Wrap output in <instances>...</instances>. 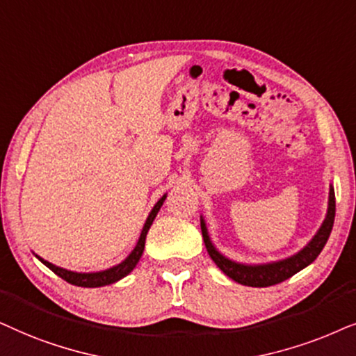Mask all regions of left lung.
I'll use <instances>...</instances> for the list:
<instances>
[{"label": "left lung", "mask_w": 356, "mask_h": 356, "mask_svg": "<svg viewBox=\"0 0 356 356\" xmlns=\"http://www.w3.org/2000/svg\"><path fill=\"white\" fill-rule=\"evenodd\" d=\"M335 220V193L334 187L330 186L329 188V203H327V213L324 221L317 233L312 236V239L307 243L301 250H298L296 254L290 255L286 259L273 260V262L267 264H243L236 262V260L222 255L220 250L215 248L213 241L208 233L207 221L205 218L200 216V226H202V234H203V243L210 254L213 262H215L220 270L231 280L241 283L245 286H255V288H265L277 285L288 280L293 275L300 272V270L306 268L307 265H311L317 259V255L321 254V250L324 249V245L329 239L330 231H332Z\"/></svg>", "instance_id": "1"}]
</instances>
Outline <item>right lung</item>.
Here are the masks:
<instances>
[{"mask_svg":"<svg viewBox=\"0 0 356 356\" xmlns=\"http://www.w3.org/2000/svg\"><path fill=\"white\" fill-rule=\"evenodd\" d=\"M165 197H168V193H164L163 197L159 198L158 202H156V205L153 207V210L149 211L148 218H146L145 221V226L143 229H141V234L138 238V243L134 248V250L127 255L125 259L122 260L120 264L113 265L111 268H106V270H99V272H73V270H68V268H63V267H56L49 260L39 257V255L35 254V257L40 260L42 264L45 265V267H49L51 272L58 275L60 278H63L71 285L74 286H83V288H99V286H106V285H112V283H115L118 280H122L123 277H127L131 270L136 267V264L140 262L141 255H143V250H145V241H146V234H148L151 225H153L156 215H158V211L161 210V207H163V203L165 200Z\"/></svg>","mask_w":356,"mask_h":356,"instance_id":"obj_1","label":"right lung"}]
</instances>
